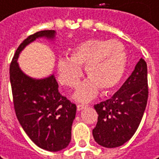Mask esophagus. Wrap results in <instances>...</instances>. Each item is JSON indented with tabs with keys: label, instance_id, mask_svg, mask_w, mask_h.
Masks as SVG:
<instances>
[{
	"label": "esophagus",
	"instance_id": "obj_1",
	"mask_svg": "<svg viewBox=\"0 0 159 159\" xmlns=\"http://www.w3.org/2000/svg\"><path fill=\"white\" fill-rule=\"evenodd\" d=\"M85 107H86V105H84V104H77V111H82Z\"/></svg>",
	"mask_w": 159,
	"mask_h": 159
}]
</instances>
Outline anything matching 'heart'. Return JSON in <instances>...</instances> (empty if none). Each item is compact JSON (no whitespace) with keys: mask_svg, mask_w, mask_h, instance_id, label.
Returning a JSON list of instances; mask_svg holds the SVG:
<instances>
[{"mask_svg":"<svg viewBox=\"0 0 159 159\" xmlns=\"http://www.w3.org/2000/svg\"><path fill=\"white\" fill-rule=\"evenodd\" d=\"M127 66V54L123 45L117 40L91 39L77 44L69 57L57 61L59 82L71 88L75 87L85 67L88 80L82 83L74 93L78 102H88L98 93L107 92L121 80Z\"/></svg>","mask_w":159,"mask_h":159,"instance_id":"heart-1","label":"heart"}]
</instances>
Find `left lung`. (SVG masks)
<instances>
[{
  "label": "left lung",
  "mask_w": 159,
  "mask_h": 159,
  "mask_svg": "<svg viewBox=\"0 0 159 159\" xmlns=\"http://www.w3.org/2000/svg\"><path fill=\"white\" fill-rule=\"evenodd\" d=\"M148 97V67L140 58L135 69L112 97L94 105L98 120L94 140L104 148H117L131 139L139 126Z\"/></svg>",
  "instance_id": "left-lung-1"
}]
</instances>
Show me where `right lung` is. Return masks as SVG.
<instances>
[{
  "instance_id": "obj_1",
  "label": "right lung",
  "mask_w": 159,
  "mask_h": 159,
  "mask_svg": "<svg viewBox=\"0 0 159 159\" xmlns=\"http://www.w3.org/2000/svg\"><path fill=\"white\" fill-rule=\"evenodd\" d=\"M55 30H41L24 39L10 66V80L16 116L24 131L38 147L59 151L71 141L72 124L76 105L58 92L54 75L34 79L20 70L18 57L24 48L39 38L53 39Z\"/></svg>"
}]
</instances>
